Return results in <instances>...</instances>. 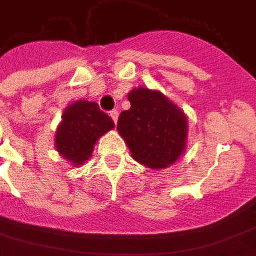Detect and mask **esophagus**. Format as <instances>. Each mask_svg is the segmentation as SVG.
<instances>
[{
  "label": "esophagus",
  "instance_id": "34e87169",
  "mask_svg": "<svg viewBox=\"0 0 256 256\" xmlns=\"http://www.w3.org/2000/svg\"><path fill=\"white\" fill-rule=\"evenodd\" d=\"M110 115H111L112 120H114V122H115V124H116L118 118H119V114H118L116 110H114V111H111V114H110Z\"/></svg>",
  "mask_w": 256,
  "mask_h": 256
}]
</instances>
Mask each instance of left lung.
Segmentation results:
<instances>
[{"instance_id":"obj_1","label":"left lung","mask_w":256,"mask_h":256,"mask_svg":"<svg viewBox=\"0 0 256 256\" xmlns=\"http://www.w3.org/2000/svg\"><path fill=\"white\" fill-rule=\"evenodd\" d=\"M130 110L118 120V132L137 160L152 170L172 166L186 148L188 119L176 104L158 90L133 89Z\"/></svg>"}]
</instances>
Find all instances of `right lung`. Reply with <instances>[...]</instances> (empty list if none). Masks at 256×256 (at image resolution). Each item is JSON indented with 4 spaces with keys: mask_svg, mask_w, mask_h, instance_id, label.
Here are the masks:
<instances>
[{
    "mask_svg": "<svg viewBox=\"0 0 256 256\" xmlns=\"http://www.w3.org/2000/svg\"><path fill=\"white\" fill-rule=\"evenodd\" d=\"M62 119L56 132V150L75 167L89 160L97 140L115 128L97 102L86 100L67 106Z\"/></svg>",
    "mask_w": 256,
    "mask_h": 256,
    "instance_id": "1",
    "label": "right lung"
}]
</instances>
